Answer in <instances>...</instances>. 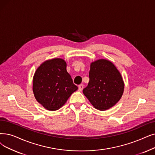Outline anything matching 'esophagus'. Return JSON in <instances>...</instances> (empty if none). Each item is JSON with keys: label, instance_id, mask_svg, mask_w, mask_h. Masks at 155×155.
I'll return each mask as SVG.
<instances>
[{"label": "esophagus", "instance_id": "obj_1", "mask_svg": "<svg viewBox=\"0 0 155 155\" xmlns=\"http://www.w3.org/2000/svg\"><path fill=\"white\" fill-rule=\"evenodd\" d=\"M83 89H84V85L83 84L79 85V86H78V91L81 92L83 90Z\"/></svg>", "mask_w": 155, "mask_h": 155}]
</instances>
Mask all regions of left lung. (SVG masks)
Returning <instances> with one entry per match:
<instances>
[{
  "label": "left lung",
  "mask_w": 155,
  "mask_h": 155,
  "mask_svg": "<svg viewBox=\"0 0 155 155\" xmlns=\"http://www.w3.org/2000/svg\"><path fill=\"white\" fill-rule=\"evenodd\" d=\"M122 75L111 61L100 59L91 63L89 82L83 90L96 109L105 111L115 106L124 91Z\"/></svg>",
  "instance_id": "1"
}]
</instances>
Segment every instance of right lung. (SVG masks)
<instances>
[{"label":"right lung","instance_id":"obj_1","mask_svg":"<svg viewBox=\"0 0 155 155\" xmlns=\"http://www.w3.org/2000/svg\"><path fill=\"white\" fill-rule=\"evenodd\" d=\"M78 89L66 71L61 58L46 60L36 70L33 78V92L37 102L49 111L59 110Z\"/></svg>","mask_w":155,"mask_h":155}]
</instances>
